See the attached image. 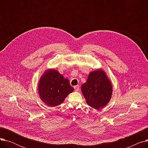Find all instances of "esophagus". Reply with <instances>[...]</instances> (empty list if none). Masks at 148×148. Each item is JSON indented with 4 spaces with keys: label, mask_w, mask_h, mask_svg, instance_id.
Listing matches in <instances>:
<instances>
[{
    "label": "esophagus",
    "mask_w": 148,
    "mask_h": 148,
    "mask_svg": "<svg viewBox=\"0 0 148 148\" xmlns=\"http://www.w3.org/2000/svg\"><path fill=\"white\" fill-rule=\"evenodd\" d=\"M74 90H75V91L79 90V85H77V86H74Z\"/></svg>",
    "instance_id": "esophagus-1"
}]
</instances>
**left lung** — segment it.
I'll return each instance as SVG.
<instances>
[{"mask_svg": "<svg viewBox=\"0 0 148 148\" xmlns=\"http://www.w3.org/2000/svg\"><path fill=\"white\" fill-rule=\"evenodd\" d=\"M81 90L86 103L95 109L109 103L113 92L112 83L102 69L90 72L86 82L82 84Z\"/></svg>", "mask_w": 148, "mask_h": 148, "instance_id": "obj_1", "label": "left lung"}]
</instances>
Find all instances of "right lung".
Masks as SVG:
<instances>
[{"label":"right lung","mask_w":148,"mask_h":148,"mask_svg":"<svg viewBox=\"0 0 148 148\" xmlns=\"http://www.w3.org/2000/svg\"><path fill=\"white\" fill-rule=\"evenodd\" d=\"M39 96L49 107H56L64 101L74 91L69 80L55 69H47L41 76L38 84Z\"/></svg>","instance_id":"right-lung-1"}]
</instances>
